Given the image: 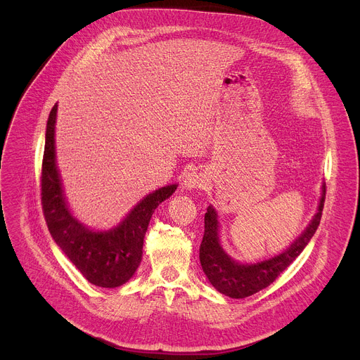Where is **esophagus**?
Listing matches in <instances>:
<instances>
[{"mask_svg": "<svg viewBox=\"0 0 360 360\" xmlns=\"http://www.w3.org/2000/svg\"><path fill=\"white\" fill-rule=\"evenodd\" d=\"M184 185L186 189H195V188L203 189L207 186V179H205L198 171H191L186 174Z\"/></svg>", "mask_w": 360, "mask_h": 360, "instance_id": "esophagus-1", "label": "esophagus"}]
</instances>
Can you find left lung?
Returning <instances> with one entry per match:
<instances>
[{
    "label": "left lung",
    "mask_w": 360,
    "mask_h": 360,
    "mask_svg": "<svg viewBox=\"0 0 360 360\" xmlns=\"http://www.w3.org/2000/svg\"><path fill=\"white\" fill-rule=\"evenodd\" d=\"M325 196L326 185L323 184L318 212L303 233L282 253L256 264H239L224 252L219 245L218 215L212 207H208L205 214V233L199 248V259L212 286L221 293L235 299L250 296L268 288L297 258L315 235L322 218Z\"/></svg>",
    "instance_id": "left-lung-1"
}]
</instances>
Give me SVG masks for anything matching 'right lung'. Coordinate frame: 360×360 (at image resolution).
Listing matches in <instances>:
<instances>
[{"mask_svg": "<svg viewBox=\"0 0 360 360\" xmlns=\"http://www.w3.org/2000/svg\"><path fill=\"white\" fill-rule=\"evenodd\" d=\"M56 117L57 104L48 117L41 168V203L48 231L88 282L101 288L121 286L132 278L141 264L143 236L153 211L178 185L164 186L146 195L115 228H85L70 214L63 195L56 165Z\"/></svg>", "mask_w": 360, "mask_h": 360, "instance_id": "add662e5", "label": "right lung"}]
</instances>
